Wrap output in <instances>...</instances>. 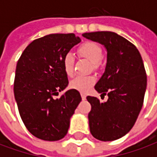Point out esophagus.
Returning a JSON list of instances; mask_svg holds the SVG:
<instances>
[{
    "mask_svg": "<svg viewBox=\"0 0 157 157\" xmlns=\"http://www.w3.org/2000/svg\"><path fill=\"white\" fill-rule=\"evenodd\" d=\"M81 96H82V100H85V99L86 98V96L85 93H81Z\"/></svg>",
    "mask_w": 157,
    "mask_h": 157,
    "instance_id": "esophagus-1",
    "label": "esophagus"
}]
</instances>
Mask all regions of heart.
I'll list each match as a JSON object with an SVG mask.
<instances>
[{"label": "heart", "mask_w": 157, "mask_h": 157, "mask_svg": "<svg viewBox=\"0 0 157 157\" xmlns=\"http://www.w3.org/2000/svg\"><path fill=\"white\" fill-rule=\"evenodd\" d=\"M80 56L84 57L92 63L93 70H98L102 57V49L98 44L94 42H86L82 44L77 49ZM74 57L71 54H67L63 59V67L65 74L68 76L73 75L74 71ZM96 79L92 75H78L72 80L70 86L72 89L81 92H86L95 84Z\"/></svg>", "instance_id": "b5f03b06"}]
</instances>
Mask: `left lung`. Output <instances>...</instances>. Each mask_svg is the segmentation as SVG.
<instances>
[{
  "label": "left lung",
  "instance_id": "left-lung-1",
  "mask_svg": "<svg viewBox=\"0 0 157 157\" xmlns=\"http://www.w3.org/2000/svg\"><path fill=\"white\" fill-rule=\"evenodd\" d=\"M86 39L107 49L105 71L95 85L96 91L108 95L107 102L86 97L92 106L88 113L90 131L94 138L112 141L133 128L144 102L147 78L141 55L132 43L116 33H85Z\"/></svg>",
  "mask_w": 157,
  "mask_h": 157
}]
</instances>
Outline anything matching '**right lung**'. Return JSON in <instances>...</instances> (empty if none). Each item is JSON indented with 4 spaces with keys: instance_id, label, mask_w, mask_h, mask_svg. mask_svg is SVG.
<instances>
[{
    "instance_id": "add662e5",
    "label": "right lung",
    "mask_w": 157,
    "mask_h": 157,
    "mask_svg": "<svg viewBox=\"0 0 157 157\" xmlns=\"http://www.w3.org/2000/svg\"><path fill=\"white\" fill-rule=\"evenodd\" d=\"M81 39L74 33H55L35 39L19 58L14 80V96L26 128L37 138L55 141L64 138L70 119L82 101L68 86L63 59Z\"/></svg>"
}]
</instances>
